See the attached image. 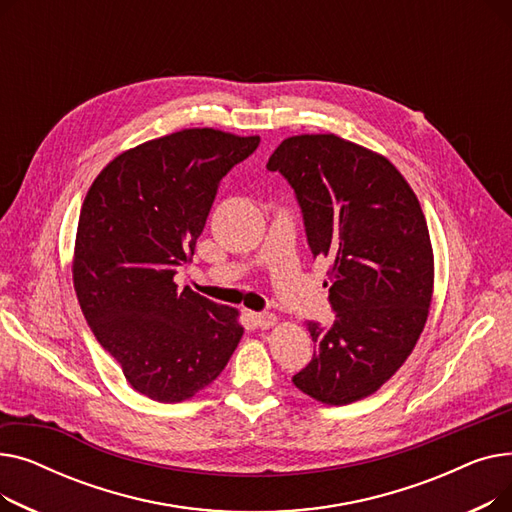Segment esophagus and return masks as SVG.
Masks as SVG:
<instances>
[{
  "mask_svg": "<svg viewBox=\"0 0 512 512\" xmlns=\"http://www.w3.org/2000/svg\"><path fill=\"white\" fill-rule=\"evenodd\" d=\"M251 319L261 330H267L278 324V317L274 313H251Z\"/></svg>",
  "mask_w": 512,
  "mask_h": 512,
  "instance_id": "obj_1",
  "label": "esophagus"
}]
</instances>
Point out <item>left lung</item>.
<instances>
[{"mask_svg": "<svg viewBox=\"0 0 512 512\" xmlns=\"http://www.w3.org/2000/svg\"><path fill=\"white\" fill-rule=\"evenodd\" d=\"M294 188L313 257L330 259V328L307 321L311 363L292 382L324 405L378 392L413 353L434 297V249L413 188L382 153L294 134L267 161ZM328 286V284H324Z\"/></svg>", "mask_w": 512, "mask_h": 512, "instance_id": "obj_1", "label": "left lung"}]
</instances>
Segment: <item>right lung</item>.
<instances>
[{
  "mask_svg": "<svg viewBox=\"0 0 512 512\" xmlns=\"http://www.w3.org/2000/svg\"><path fill=\"white\" fill-rule=\"evenodd\" d=\"M259 137L182 128L126 149L93 180L80 209L72 282L85 319L126 382L157 402L213 384L245 328L240 311L178 290L220 180Z\"/></svg>",
  "mask_w": 512,
  "mask_h": 512,
  "instance_id": "add662e5",
  "label": "right lung"
}]
</instances>
